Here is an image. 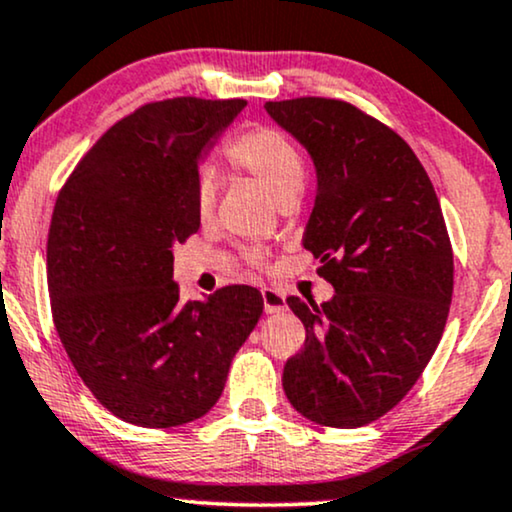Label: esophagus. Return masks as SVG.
<instances>
[{
  "instance_id": "obj_1",
  "label": "esophagus",
  "mask_w": 512,
  "mask_h": 512,
  "mask_svg": "<svg viewBox=\"0 0 512 512\" xmlns=\"http://www.w3.org/2000/svg\"><path fill=\"white\" fill-rule=\"evenodd\" d=\"M261 296H263V308H265V313H268V315L282 313V310L287 308V301H284L282 291H277V289H272V287H265L261 291Z\"/></svg>"
}]
</instances>
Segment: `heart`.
Segmentation results:
<instances>
[{"label": "heart", "instance_id": "b5f03b06", "mask_svg": "<svg viewBox=\"0 0 512 512\" xmlns=\"http://www.w3.org/2000/svg\"><path fill=\"white\" fill-rule=\"evenodd\" d=\"M225 157L235 169L244 171L258 183H263L272 195L280 199L298 197L305 181V162L301 150L287 134L272 126H251L240 136L225 143ZM216 178L199 174L195 183V209L199 218H209L216 207ZM251 261L263 263L261 254H251Z\"/></svg>", "mask_w": 512, "mask_h": 512}]
</instances>
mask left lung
Instances as JSON below:
<instances>
[{
    "label": "left lung",
    "instance_id": "8db88e82",
    "mask_svg": "<svg viewBox=\"0 0 512 512\" xmlns=\"http://www.w3.org/2000/svg\"><path fill=\"white\" fill-rule=\"evenodd\" d=\"M265 110L313 157L303 247L336 291L322 305L287 298L305 345L284 364V393L320 426H367L409 393L447 324L454 254L440 199L414 150L355 105L308 96Z\"/></svg>",
    "mask_w": 512,
    "mask_h": 512
}]
</instances>
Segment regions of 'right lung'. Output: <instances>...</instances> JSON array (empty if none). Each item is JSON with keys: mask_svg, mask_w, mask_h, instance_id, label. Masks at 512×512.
Returning a JSON list of instances; mask_svg holds the SVG:
<instances>
[{"mask_svg": "<svg viewBox=\"0 0 512 512\" xmlns=\"http://www.w3.org/2000/svg\"><path fill=\"white\" fill-rule=\"evenodd\" d=\"M244 105H143L98 138L58 192L46 242L53 324L86 388L134 426L207 414L263 313L247 284L183 303L171 280V249L199 230V159Z\"/></svg>", "mask_w": 512, "mask_h": 512, "instance_id": "add662e5", "label": "right lung"}]
</instances>
